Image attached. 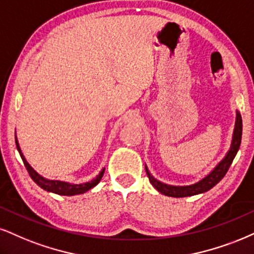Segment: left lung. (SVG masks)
I'll return each mask as SVG.
<instances>
[{
  "label": "left lung",
  "instance_id": "8db88e82",
  "mask_svg": "<svg viewBox=\"0 0 254 254\" xmlns=\"http://www.w3.org/2000/svg\"><path fill=\"white\" fill-rule=\"evenodd\" d=\"M242 134H243V120L242 115L239 112H237V120H236V127H234V133H233V139H232V145L226 156L219 162V165L214 168L213 171L209 173L207 177L203 178L202 180H200L199 183L190 185V186H171V185L162 184L160 181H158L152 177L148 170L146 167L147 175H148L149 181L153 186L155 187L159 192L165 194L167 196H174V198H184V196H190L195 195V194H200L203 192H207L214 187L219 181H220L225 177V174L227 173L228 168H230L231 164H232L234 156L237 155L238 149H239L240 143H242Z\"/></svg>",
  "mask_w": 254,
  "mask_h": 254
}]
</instances>
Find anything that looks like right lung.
<instances>
[{"mask_svg": "<svg viewBox=\"0 0 254 254\" xmlns=\"http://www.w3.org/2000/svg\"><path fill=\"white\" fill-rule=\"evenodd\" d=\"M15 141H16V147L17 151L20 153L22 160H23V164L26 166L28 173H29L30 178L33 179L35 183L39 185L41 189H43L47 192H53L56 194H60V195H76V194H82L87 190H89L93 187H95L96 185L100 183L101 180L103 173H105V168L100 172V174L95 179H93L89 183H84V184H80V185H74V184H69V183H64V181H59V180H47L45 178H42L39 173H36L35 171L31 168V166L28 164L26 158H24L23 154H22L20 146H18L17 139L15 137Z\"/></svg>", "mask_w": 254, "mask_h": 254, "instance_id": "obj_1", "label": "right lung"}]
</instances>
